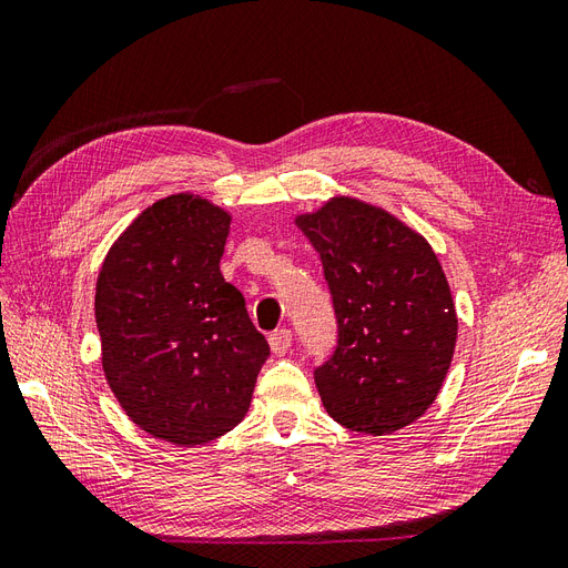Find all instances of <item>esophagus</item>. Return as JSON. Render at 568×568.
Listing matches in <instances>:
<instances>
[{"mask_svg": "<svg viewBox=\"0 0 568 568\" xmlns=\"http://www.w3.org/2000/svg\"><path fill=\"white\" fill-rule=\"evenodd\" d=\"M267 341H270V351L274 355H284L291 348V341H294V336H291L288 329H280V332L270 334Z\"/></svg>", "mask_w": 568, "mask_h": 568, "instance_id": "34e87169", "label": "esophagus"}]
</instances>
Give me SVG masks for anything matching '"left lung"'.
<instances>
[{
    "label": "left lung",
    "mask_w": 568,
    "mask_h": 568,
    "mask_svg": "<svg viewBox=\"0 0 568 568\" xmlns=\"http://www.w3.org/2000/svg\"><path fill=\"white\" fill-rule=\"evenodd\" d=\"M320 253L338 322L334 355L315 369L329 417L367 436L417 422L450 369L457 313L426 239L388 211L334 196L296 215Z\"/></svg>",
    "instance_id": "1"
}]
</instances>
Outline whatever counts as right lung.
<instances>
[{
  "instance_id": "obj_1",
  "label": "right lung",
  "mask_w": 568,
  "mask_h": 568,
  "mask_svg": "<svg viewBox=\"0 0 568 568\" xmlns=\"http://www.w3.org/2000/svg\"><path fill=\"white\" fill-rule=\"evenodd\" d=\"M232 215L196 194L161 199L115 239L97 277L101 365L153 438L203 445L246 417L270 355L242 291L225 282Z\"/></svg>"
}]
</instances>
